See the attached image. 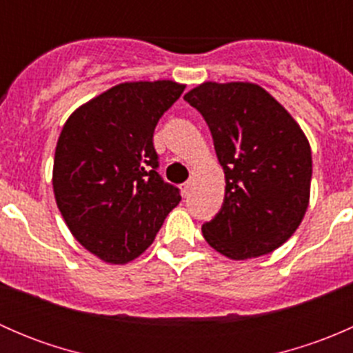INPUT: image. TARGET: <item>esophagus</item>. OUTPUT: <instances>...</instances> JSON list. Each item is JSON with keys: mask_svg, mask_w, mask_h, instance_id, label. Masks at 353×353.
Instances as JSON below:
<instances>
[{"mask_svg": "<svg viewBox=\"0 0 353 353\" xmlns=\"http://www.w3.org/2000/svg\"><path fill=\"white\" fill-rule=\"evenodd\" d=\"M181 191H183L184 196H190L191 191H193V181H186V183L181 186Z\"/></svg>", "mask_w": 353, "mask_h": 353, "instance_id": "1", "label": "esophagus"}]
</instances>
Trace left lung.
I'll return each mask as SVG.
<instances>
[{"label": "left lung", "mask_w": 353, "mask_h": 353, "mask_svg": "<svg viewBox=\"0 0 353 353\" xmlns=\"http://www.w3.org/2000/svg\"><path fill=\"white\" fill-rule=\"evenodd\" d=\"M212 131L225 174V196L203 223L205 241L230 259L273 252L309 206L311 147L288 110L249 81H205L184 95Z\"/></svg>", "instance_id": "1"}]
</instances>
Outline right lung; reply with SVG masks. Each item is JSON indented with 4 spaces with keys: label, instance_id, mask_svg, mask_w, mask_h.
Instances as JSON below:
<instances>
[{
    "label": "right lung",
    "instance_id": "add662e5",
    "mask_svg": "<svg viewBox=\"0 0 353 353\" xmlns=\"http://www.w3.org/2000/svg\"><path fill=\"white\" fill-rule=\"evenodd\" d=\"M186 85L124 81L74 110L58 138L52 190L74 239L110 265L154 243L181 194L157 172L154 131Z\"/></svg>",
    "mask_w": 353,
    "mask_h": 353
}]
</instances>
